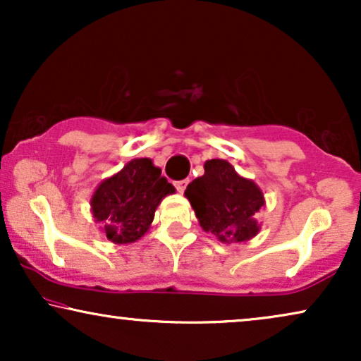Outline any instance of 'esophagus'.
<instances>
[{"label": "esophagus", "mask_w": 361, "mask_h": 361, "mask_svg": "<svg viewBox=\"0 0 361 361\" xmlns=\"http://www.w3.org/2000/svg\"><path fill=\"white\" fill-rule=\"evenodd\" d=\"M187 184H189V180H187V179H184V180H177V182H174L176 189H177V190H179V192H180V194H182V192H184V190H185V187H187Z\"/></svg>", "instance_id": "34e87169"}]
</instances>
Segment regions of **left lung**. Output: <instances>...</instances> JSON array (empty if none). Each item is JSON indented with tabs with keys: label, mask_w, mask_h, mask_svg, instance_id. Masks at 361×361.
I'll list each match as a JSON object with an SVG mask.
<instances>
[{
	"label": "left lung",
	"mask_w": 361,
	"mask_h": 361,
	"mask_svg": "<svg viewBox=\"0 0 361 361\" xmlns=\"http://www.w3.org/2000/svg\"><path fill=\"white\" fill-rule=\"evenodd\" d=\"M204 176L187 185L189 199L202 230L221 243H245L259 233L256 214L264 209L263 190L240 176L225 159H209Z\"/></svg>",
	"instance_id": "1"
}]
</instances>
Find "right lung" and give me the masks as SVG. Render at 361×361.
<instances>
[{
  "label": "right lung",
  "mask_w": 361,
  "mask_h": 361,
  "mask_svg": "<svg viewBox=\"0 0 361 361\" xmlns=\"http://www.w3.org/2000/svg\"><path fill=\"white\" fill-rule=\"evenodd\" d=\"M174 192L149 157H137L98 184L90 210L111 243L130 245L145 236L162 199Z\"/></svg>",
  "instance_id": "right-lung-1"
}]
</instances>
